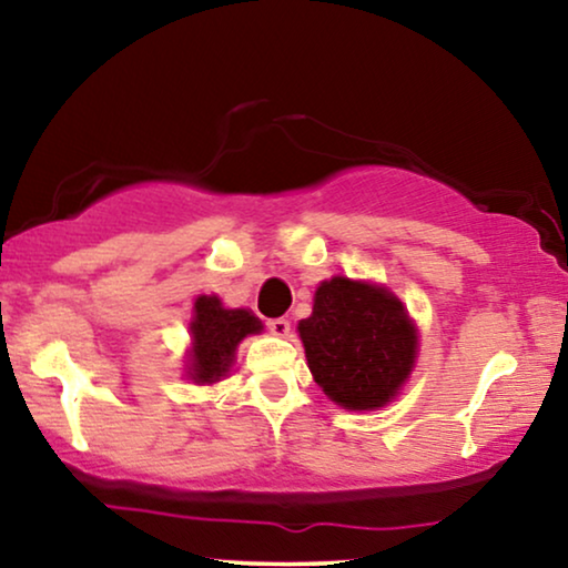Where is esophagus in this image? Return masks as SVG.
I'll return each instance as SVG.
<instances>
[{
    "mask_svg": "<svg viewBox=\"0 0 568 568\" xmlns=\"http://www.w3.org/2000/svg\"><path fill=\"white\" fill-rule=\"evenodd\" d=\"M268 331L274 333V336L284 338V336H290L292 325H290V321H286V317H274V321H268Z\"/></svg>",
    "mask_w": 568,
    "mask_h": 568,
    "instance_id": "obj_1",
    "label": "esophagus"
}]
</instances>
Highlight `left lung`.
Instances as JSON below:
<instances>
[{"label": "left lung", "instance_id": "8db88e82", "mask_svg": "<svg viewBox=\"0 0 568 568\" xmlns=\"http://www.w3.org/2000/svg\"><path fill=\"white\" fill-rule=\"evenodd\" d=\"M300 338L315 383L354 410L385 406L416 359V331L398 297L344 276L317 286Z\"/></svg>", "mask_w": 568, "mask_h": 568}]
</instances>
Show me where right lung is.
Listing matches in <instances>:
<instances>
[{
	"mask_svg": "<svg viewBox=\"0 0 568 568\" xmlns=\"http://www.w3.org/2000/svg\"><path fill=\"white\" fill-rule=\"evenodd\" d=\"M263 328L247 310H224L216 297L196 300V317L191 323L193 352L191 375L199 383H216L230 372L240 341Z\"/></svg>",
	"mask_w": 568,
	"mask_h": 568,
	"instance_id": "1",
	"label": "right lung"
}]
</instances>
